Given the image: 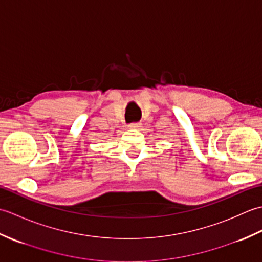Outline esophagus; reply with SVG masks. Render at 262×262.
<instances>
[{"instance_id": "obj_1", "label": "esophagus", "mask_w": 262, "mask_h": 262, "mask_svg": "<svg viewBox=\"0 0 262 262\" xmlns=\"http://www.w3.org/2000/svg\"><path fill=\"white\" fill-rule=\"evenodd\" d=\"M141 122H132V124L128 126L129 128H132V129H138V128L141 127Z\"/></svg>"}]
</instances>
